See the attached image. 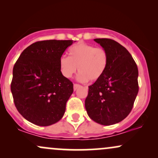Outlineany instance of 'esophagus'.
I'll list each match as a JSON object with an SVG mask.
<instances>
[{
  "label": "esophagus",
  "mask_w": 158,
  "mask_h": 158,
  "mask_svg": "<svg viewBox=\"0 0 158 158\" xmlns=\"http://www.w3.org/2000/svg\"><path fill=\"white\" fill-rule=\"evenodd\" d=\"M80 87V85H78V84H74L73 85V90H77L78 89V88H79Z\"/></svg>",
  "instance_id": "34e87169"
}]
</instances>
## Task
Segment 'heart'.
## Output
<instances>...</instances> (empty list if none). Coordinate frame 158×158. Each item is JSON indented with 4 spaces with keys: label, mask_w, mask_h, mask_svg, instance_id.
<instances>
[{
    "label": "heart",
    "mask_w": 158,
    "mask_h": 158,
    "mask_svg": "<svg viewBox=\"0 0 158 158\" xmlns=\"http://www.w3.org/2000/svg\"><path fill=\"white\" fill-rule=\"evenodd\" d=\"M68 55V57L63 56L59 59L61 74L66 78H71L78 67L79 73L77 79L82 82L99 80L108 66V57L106 50L86 43L70 47Z\"/></svg>",
    "instance_id": "obj_1"
}]
</instances>
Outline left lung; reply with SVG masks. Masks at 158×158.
<instances>
[{"instance_id": "left-lung-1", "label": "left lung", "mask_w": 158, "mask_h": 158, "mask_svg": "<svg viewBox=\"0 0 158 158\" xmlns=\"http://www.w3.org/2000/svg\"><path fill=\"white\" fill-rule=\"evenodd\" d=\"M94 41L106 50L108 66L102 77L88 87L85 106L92 120L110 126L123 120L133 108L138 94V69L124 47L109 39Z\"/></svg>"}]
</instances>
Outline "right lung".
Segmentation results:
<instances>
[{
	"mask_svg": "<svg viewBox=\"0 0 158 158\" xmlns=\"http://www.w3.org/2000/svg\"><path fill=\"white\" fill-rule=\"evenodd\" d=\"M72 40L37 41L14 65L11 91L15 107L29 122L48 126L62 118L73 85L61 73L59 59Z\"/></svg>",
	"mask_w": 158,
	"mask_h": 158,
	"instance_id": "right-lung-1",
	"label": "right lung"
}]
</instances>
